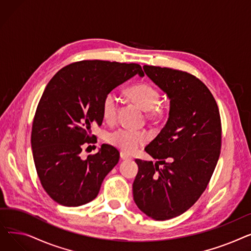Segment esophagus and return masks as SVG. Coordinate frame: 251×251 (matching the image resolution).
Segmentation results:
<instances>
[{
  "label": "esophagus",
  "instance_id": "esophagus-1",
  "mask_svg": "<svg viewBox=\"0 0 251 251\" xmlns=\"http://www.w3.org/2000/svg\"><path fill=\"white\" fill-rule=\"evenodd\" d=\"M120 156H121L122 160H129V159H131V157H130L128 154H126V153L123 152V151L120 152Z\"/></svg>",
  "mask_w": 251,
  "mask_h": 251
}]
</instances>
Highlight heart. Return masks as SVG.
Masks as SVG:
<instances>
[{"label": "heart", "instance_id": "1", "mask_svg": "<svg viewBox=\"0 0 251 251\" xmlns=\"http://www.w3.org/2000/svg\"><path fill=\"white\" fill-rule=\"evenodd\" d=\"M129 98L135 101L139 107L148 113L149 117H159L161 110L156 108L160 101V92L155 87L148 83H139L131 86L127 90ZM120 99L115 91H109L102 99L101 113L102 117L109 124H114L117 120ZM109 142L124 152L132 153L139 147L143 146L149 140V136L143 131H135L132 129L121 128L114 131L109 135Z\"/></svg>", "mask_w": 251, "mask_h": 251}]
</instances>
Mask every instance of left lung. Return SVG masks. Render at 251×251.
<instances>
[{"mask_svg": "<svg viewBox=\"0 0 251 251\" xmlns=\"http://www.w3.org/2000/svg\"><path fill=\"white\" fill-rule=\"evenodd\" d=\"M143 70L168 96L170 111L161 132L144 149L159 161L135 160L133 199L148 217L166 221L185 213L205 190L221 152V118L199 78L149 65Z\"/></svg>", "mask_w": 251, "mask_h": 251, "instance_id": "1", "label": "left lung"}]
</instances>
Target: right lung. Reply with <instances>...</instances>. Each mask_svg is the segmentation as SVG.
<instances>
[{
	"label": "right lung",
	"mask_w": 251,
	"mask_h": 251,
	"mask_svg": "<svg viewBox=\"0 0 251 251\" xmlns=\"http://www.w3.org/2000/svg\"><path fill=\"white\" fill-rule=\"evenodd\" d=\"M138 74L141 66L100 60L72 63L58 71L38 102L31 131L36 172L51 200L65 206L94 201L120 153L102 144L96 154L80 153L95 142L91 128L102 123L105 94Z\"/></svg>",
	"instance_id": "obj_1"
}]
</instances>
